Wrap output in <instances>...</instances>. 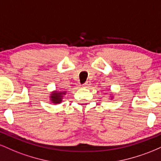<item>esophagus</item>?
<instances>
[{"label":"esophagus","instance_id":"esophagus-1","mask_svg":"<svg viewBox=\"0 0 161 161\" xmlns=\"http://www.w3.org/2000/svg\"><path fill=\"white\" fill-rule=\"evenodd\" d=\"M90 85H91L90 82H86V83H84V84L82 85V86L85 87V88H88V87L90 86Z\"/></svg>","mask_w":161,"mask_h":161}]
</instances>
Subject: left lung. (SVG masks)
<instances>
[{
	"label": "left lung",
	"instance_id": "1",
	"mask_svg": "<svg viewBox=\"0 0 161 161\" xmlns=\"http://www.w3.org/2000/svg\"><path fill=\"white\" fill-rule=\"evenodd\" d=\"M112 98H113V97H112Z\"/></svg>",
	"mask_w": 161,
	"mask_h": 161
}]
</instances>
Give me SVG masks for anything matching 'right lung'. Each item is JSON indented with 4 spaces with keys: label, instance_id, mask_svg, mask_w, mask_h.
I'll return each mask as SVG.
<instances>
[{
    "label": "right lung",
    "instance_id": "1",
    "mask_svg": "<svg viewBox=\"0 0 161 161\" xmlns=\"http://www.w3.org/2000/svg\"><path fill=\"white\" fill-rule=\"evenodd\" d=\"M66 92H53L51 94L50 98H51V101L53 104H60L62 102V99L64 97V95H65Z\"/></svg>",
    "mask_w": 161,
    "mask_h": 161
}]
</instances>
